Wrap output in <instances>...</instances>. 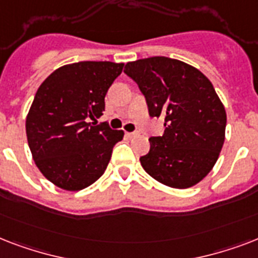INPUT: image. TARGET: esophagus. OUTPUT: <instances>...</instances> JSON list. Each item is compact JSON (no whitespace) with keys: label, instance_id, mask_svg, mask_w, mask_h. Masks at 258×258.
Returning <instances> with one entry per match:
<instances>
[{"label":"esophagus","instance_id":"1","mask_svg":"<svg viewBox=\"0 0 258 258\" xmlns=\"http://www.w3.org/2000/svg\"><path fill=\"white\" fill-rule=\"evenodd\" d=\"M138 135V133H125V137L127 138H135Z\"/></svg>","mask_w":258,"mask_h":258}]
</instances>
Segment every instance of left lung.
<instances>
[{
    "mask_svg": "<svg viewBox=\"0 0 258 258\" xmlns=\"http://www.w3.org/2000/svg\"><path fill=\"white\" fill-rule=\"evenodd\" d=\"M124 74L145 95L150 116L165 119V134L150 138L142 167L170 187L197 184L216 165L225 141L226 112L210 80L165 56L127 62Z\"/></svg>",
    "mask_w": 258,
    "mask_h": 258,
    "instance_id": "left-lung-1",
    "label": "left lung"
}]
</instances>
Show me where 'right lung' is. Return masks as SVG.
I'll return each mask as SVG.
<instances>
[{"label":"right lung","mask_w":258,"mask_h":258,"mask_svg":"<svg viewBox=\"0 0 258 258\" xmlns=\"http://www.w3.org/2000/svg\"><path fill=\"white\" fill-rule=\"evenodd\" d=\"M124 64L80 61L42 82L26 116V138L36 166L57 187L78 191L104 174L124 133L96 124L105 93Z\"/></svg>","instance_id":"add662e5"}]
</instances>
